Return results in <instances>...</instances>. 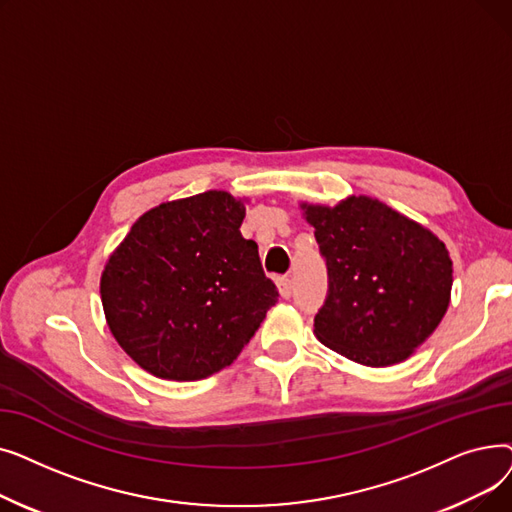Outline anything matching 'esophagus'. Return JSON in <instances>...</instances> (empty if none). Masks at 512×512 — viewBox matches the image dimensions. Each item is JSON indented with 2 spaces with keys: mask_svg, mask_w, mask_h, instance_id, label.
<instances>
[{
  "mask_svg": "<svg viewBox=\"0 0 512 512\" xmlns=\"http://www.w3.org/2000/svg\"><path fill=\"white\" fill-rule=\"evenodd\" d=\"M278 290H280V297H282V299H288L290 294H292V280H290L288 276L280 278V280H278Z\"/></svg>",
  "mask_w": 512,
  "mask_h": 512,
  "instance_id": "obj_1",
  "label": "esophagus"
}]
</instances>
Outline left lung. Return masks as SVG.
Wrapping results in <instances>:
<instances>
[{"mask_svg":"<svg viewBox=\"0 0 512 512\" xmlns=\"http://www.w3.org/2000/svg\"><path fill=\"white\" fill-rule=\"evenodd\" d=\"M301 209L328 265L317 340L367 367L409 359L450 303L452 261L444 242L365 195L334 207L301 203Z\"/></svg>","mask_w":512,"mask_h":512,"instance_id":"obj_1","label":"left lung"}]
</instances>
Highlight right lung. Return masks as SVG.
I'll return each mask as SVG.
<instances>
[{"label":"right lung","mask_w":512,"mask_h":512,"mask_svg":"<svg viewBox=\"0 0 512 512\" xmlns=\"http://www.w3.org/2000/svg\"><path fill=\"white\" fill-rule=\"evenodd\" d=\"M245 205L226 191L161 203L132 224L101 274V303L124 353L161 380L228 367L278 301Z\"/></svg>","instance_id":"right-lung-1"}]
</instances>
